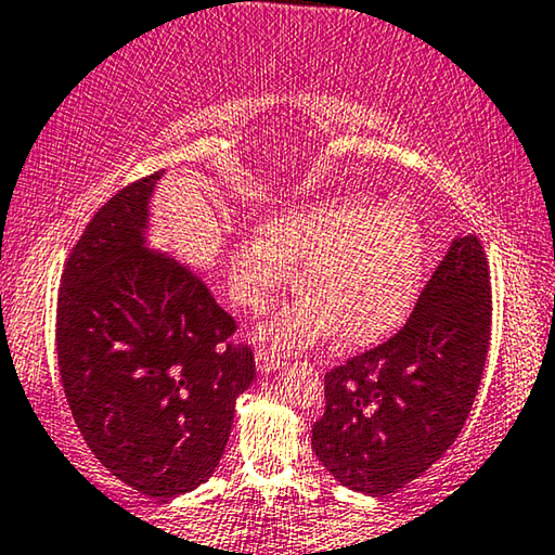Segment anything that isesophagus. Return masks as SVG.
Instances as JSON below:
<instances>
[{"instance_id": "esophagus-1", "label": "esophagus", "mask_w": 555, "mask_h": 555, "mask_svg": "<svg viewBox=\"0 0 555 555\" xmlns=\"http://www.w3.org/2000/svg\"><path fill=\"white\" fill-rule=\"evenodd\" d=\"M256 364H259L261 372H276V370H284V366H286L284 357H279L274 352H263V349L256 352Z\"/></svg>"}]
</instances>
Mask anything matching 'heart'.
Wrapping results in <instances>:
<instances>
[{
  "instance_id": "obj_1",
  "label": "heart",
  "mask_w": 555,
  "mask_h": 555,
  "mask_svg": "<svg viewBox=\"0 0 555 555\" xmlns=\"http://www.w3.org/2000/svg\"><path fill=\"white\" fill-rule=\"evenodd\" d=\"M425 241L415 210L400 201L339 196L288 208L251 231L231 254L233 292L261 309L307 261L299 301L261 326V341L296 349L330 337L370 339L410 307L423 276Z\"/></svg>"
}]
</instances>
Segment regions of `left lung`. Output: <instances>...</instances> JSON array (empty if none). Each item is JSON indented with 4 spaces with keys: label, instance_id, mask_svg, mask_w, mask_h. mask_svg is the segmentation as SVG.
<instances>
[{
    "label": "left lung",
    "instance_id": "left-lung-1",
    "mask_svg": "<svg viewBox=\"0 0 555 555\" xmlns=\"http://www.w3.org/2000/svg\"><path fill=\"white\" fill-rule=\"evenodd\" d=\"M490 267L475 236L455 238L408 322L324 374L311 450L341 486L387 495L457 440L490 345Z\"/></svg>",
    "mask_w": 555,
    "mask_h": 555
}]
</instances>
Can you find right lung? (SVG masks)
I'll list each match as a JSON object with an SVG mask.
<instances>
[{
	"instance_id": "add662e5",
	"label": "right lung",
	"mask_w": 555,
	"mask_h": 555,
	"mask_svg": "<svg viewBox=\"0 0 555 555\" xmlns=\"http://www.w3.org/2000/svg\"><path fill=\"white\" fill-rule=\"evenodd\" d=\"M163 170L125 185L85 225L62 271L57 364L75 425L138 493L176 498L210 478L236 397L256 377L236 322L183 263L145 248Z\"/></svg>"
}]
</instances>
